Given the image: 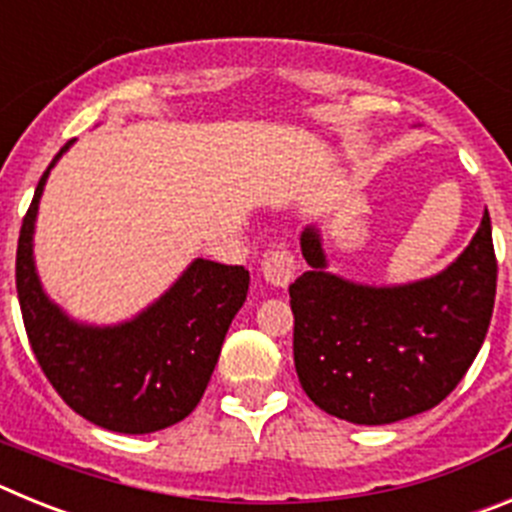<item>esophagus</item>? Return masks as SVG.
Returning a JSON list of instances; mask_svg holds the SVG:
<instances>
[{
    "label": "esophagus",
    "mask_w": 512,
    "mask_h": 512,
    "mask_svg": "<svg viewBox=\"0 0 512 512\" xmlns=\"http://www.w3.org/2000/svg\"><path fill=\"white\" fill-rule=\"evenodd\" d=\"M261 274H264L266 284L277 289H287L297 277V261L287 248H277L271 251L264 261H261Z\"/></svg>",
    "instance_id": "34e87169"
}]
</instances>
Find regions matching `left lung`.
<instances>
[{
    "mask_svg": "<svg viewBox=\"0 0 512 512\" xmlns=\"http://www.w3.org/2000/svg\"><path fill=\"white\" fill-rule=\"evenodd\" d=\"M310 271L289 284L295 369L320 410L384 425L436 408L485 343L497 261L490 215L469 246L433 277L361 284L328 271L315 225L300 235Z\"/></svg>",
    "mask_w": 512,
    "mask_h": 512,
    "instance_id": "8db88e82",
    "label": "left lung"
}]
</instances>
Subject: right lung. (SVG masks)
Returning a JSON list of instances; mask_svg holds the SVG:
<instances>
[{"label":"right lung","instance_id":"right-lung-1","mask_svg":"<svg viewBox=\"0 0 512 512\" xmlns=\"http://www.w3.org/2000/svg\"><path fill=\"white\" fill-rule=\"evenodd\" d=\"M40 176L17 241V297L40 369L71 410L115 433H153L187 418L215 372L225 333L248 295V271L194 259L156 302L115 325L79 323L45 295L33 256Z\"/></svg>","mask_w":512,"mask_h":512}]
</instances>
